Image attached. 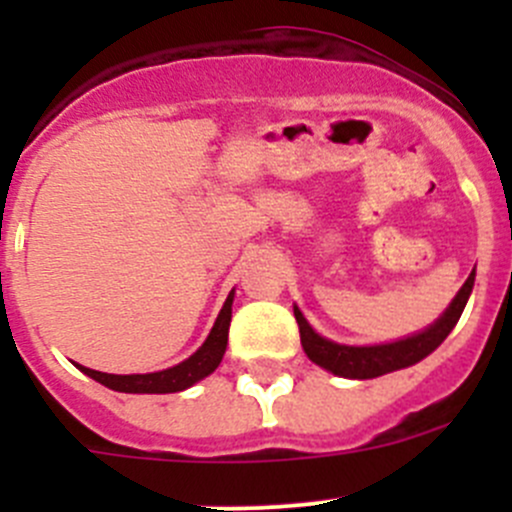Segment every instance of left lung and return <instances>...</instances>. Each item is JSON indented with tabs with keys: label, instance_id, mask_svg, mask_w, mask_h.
Wrapping results in <instances>:
<instances>
[{
	"label": "left lung",
	"instance_id": "obj_1",
	"mask_svg": "<svg viewBox=\"0 0 512 512\" xmlns=\"http://www.w3.org/2000/svg\"><path fill=\"white\" fill-rule=\"evenodd\" d=\"M473 282H476V270L466 280V285L458 289L453 302L448 304L446 312L426 327L423 332L411 334V337L399 339L391 344H374V347H347V344H337L332 339H324L309 327L304 314L299 307H294V319L299 324V339H302L304 354L322 369L332 371V374L344 376V379H376L389 371L406 369L414 366L421 359H426L433 349L441 347L443 339L451 334L456 322L461 319L463 307H466L468 297L473 292Z\"/></svg>",
	"mask_w": 512,
	"mask_h": 512
}]
</instances>
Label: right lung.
<instances>
[{"label":"right lung","instance_id":"right-lung-1","mask_svg":"<svg viewBox=\"0 0 512 512\" xmlns=\"http://www.w3.org/2000/svg\"><path fill=\"white\" fill-rule=\"evenodd\" d=\"M232 294L235 292L227 294L223 309H220L218 319H215L203 347L185 361H180V364L170 366V369L153 371V374H103V371L89 369V366H76L86 376L98 381V384L108 386L113 391H123V394H173V391L188 389V386L198 384L200 379L213 374L220 361H223L227 347V329H230L232 319Z\"/></svg>","mask_w":512,"mask_h":512}]
</instances>
